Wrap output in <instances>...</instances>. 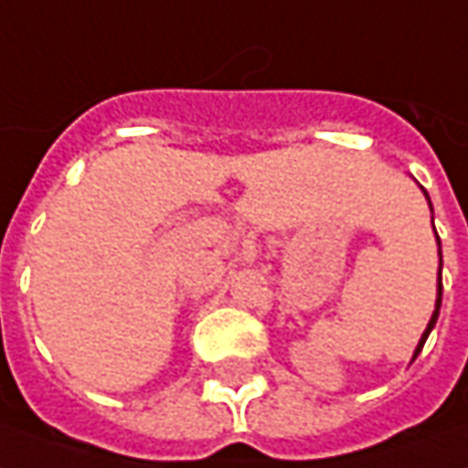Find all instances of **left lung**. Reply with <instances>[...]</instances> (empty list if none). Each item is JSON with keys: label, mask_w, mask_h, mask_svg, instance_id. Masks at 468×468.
<instances>
[{"label": "left lung", "mask_w": 468, "mask_h": 468, "mask_svg": "<svg viewBox=\"0 0 468 468\" xmlns=\"http://www.w3.org/2000/svg\"><path fill=\"white\" fill-rule=\"evenodd\" d=\"M426 197H428V195H426ZM428 205H431V200H428ZM431 210H433V207H431ZM436 238H439V235H436ZM439 256H441V243H439ZM441 293H443V283H441V268H439V296H436V312H433V316H431V322H428V326H426V332H423V336H420V342H418L416 352H413V359H416L418 355H420V349H423V345H426V339H428V335H431V329H433V324H436V319H439Z\"/></svg>", "instance_id": "1"}]
</instances>
